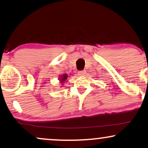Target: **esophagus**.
Masks as SVG:
<instances>
[{
  "instance_id": "1",
  "label": "esophagus",
  "mask_w": 148,
  "mask_h": 148,
  "mask_svg": "<svg viewBox=\"0 0 148 148\" xmlns=\"http://www.w3.org/2000/svg\"><path fill=\"white\" fill-rule=\"evenodd\" d=\"M79 75H81V76H83V75H85V70H81V71H79Z\"/></svg>"
}]
</instances>
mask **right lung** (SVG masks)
Here are the masks:
<instances>
[{"label":"right lung","mask_w":148,"mask_h":148,"mask_svg":"<svg viewBox=\"0 0 148 148\" xmlns=\"http://www.w3.org/2000/svg\"><path fill=\"white\" fill-rule=\"evenodd\" d=\"M67 74H63V75L62 76V77H61V80H60V81H61V83H63V82L65 81V80L67 79Z\"/></svg>","instance_id":"add662e5"}]
</instances>
